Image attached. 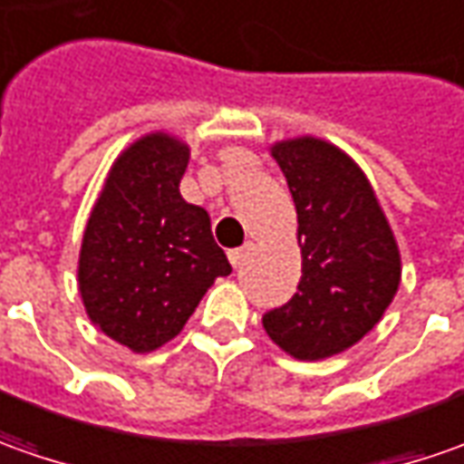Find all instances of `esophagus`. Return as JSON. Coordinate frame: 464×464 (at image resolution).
Here are the masks:
<instances>
[{
    "instance_id": "obj_1",
    "label": "esophagus",
    "mask_w": 464,
    "mask_h": 464,
    "mask_svg": "<svg viewBox=\"0 0 464 464\" xmlns=\"http://www.w3.org/2000/svg\"><path fill=\"white\" fill-rule=\"evenodd\" d=\"M251 251H254V244L248 241V244H244L241 248H231V251H228V259H231L233 266H241V264L248 259V254H251Z\"/></svg>"
}]
</instances>
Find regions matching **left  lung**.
I'll list each match as a JSON object with an SVG mask.
<instances>
[{
  "label": "left lung",
  "mask_w": 464,
  "mask_h": 464,
  "mask_svg": "<svg viewBox=\"0 0 464 464\" xmlns=\"http://www.w3.org/2000/svg\"><path fill=\"white\" fill-rule=\"evenodd\" d=\"M297 210L303 277L264 331L295 360L339 354L372 331L401 282V254L362 169L318 138L272 149Z\"/></svg>",
  "instance_id": "obj_1"
}]
</instances>
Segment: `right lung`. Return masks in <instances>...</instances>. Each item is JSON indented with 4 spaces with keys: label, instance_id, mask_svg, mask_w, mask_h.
Listing matches in <instances>:
<instances>
[{
    "label": "right lung",
    "instance_id": "obj_1",
    "mask_svg": "<svg viewBox=\"0 0 464 464\" xmlns=\"http://www.w3.org/2000/svg\"><path fill=\"white\" fill-rule=\"evenodd\" d=\"M189 149L153 133L122 153L89 216L79 290L89 318L133 352L174 339L231 264L210 216L179 195Z\"/></svg>",
    "mask_w": 464,
    "mask_h": 464
}]
</instances>
